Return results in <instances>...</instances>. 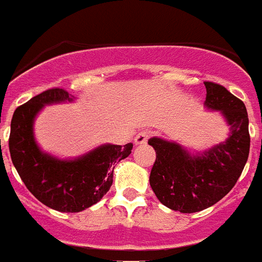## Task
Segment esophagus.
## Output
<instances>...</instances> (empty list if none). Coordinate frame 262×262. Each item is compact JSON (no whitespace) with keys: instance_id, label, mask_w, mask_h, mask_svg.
I'll list each match as a JSON object with an SVG mask.
<instances>
[{"instance_id":"obj_1","label":"esophagus","mask_w":262,"mask_h":262,"mask_svg":"<svg viewBox=\"0 0 262 262\" xmlns=\"http://www.w3.org/2000/svg\"><path fill=\"white\" fill-rule=\"evenodd\" d=\"M149 139V133L147 130H143L140 132L139 135L135 137V144L136 145H141V144H145Z\"/></svg>"}]
</instances>
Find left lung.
I'll return each instance as SVG.
<instances>
[{"instance_id":"8db88e82","label":"left lung","mask_w":262,"mask_h":262,"mask_svg":"<svg viewBox=\"0 0 262 262\" xmlns=\"http://www.w3.org/2000/svg\"><path fill=\"white\" fill-rule=\"evenodd\" d=\"M207 108L221 111L231 126L224 143L201 155H191L181 145L152 137L157 159L149 184L159 202L171 210L195 213L221 201L236 184L250 151L249 117L242 100L219 83L205 82Z\"/></svg>"}]
</instances>
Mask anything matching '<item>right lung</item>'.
Here are the masks:
<instances>
[{
    "label": "right lung",
    "mask_w": 262,
    "mask_h": 262,
    "mask_svg": "<svg viewBox=\"0 0 262 262\" xmlns=\"http://www.w3.org/2000/svg\"><path fill=\"white\" fill-rule=\"evenodd\" d=\"M63 88L34 96L13 113L9 135L12 162L30 192L45 206L64 213L82 211L95 205L113 185L114 165L129 157L132 143L105 144L74 161H60L38 148L33 122L45 104L71 101Z\"/></svg>",
    "instance_id": "add662e5"
}]
</instances>
